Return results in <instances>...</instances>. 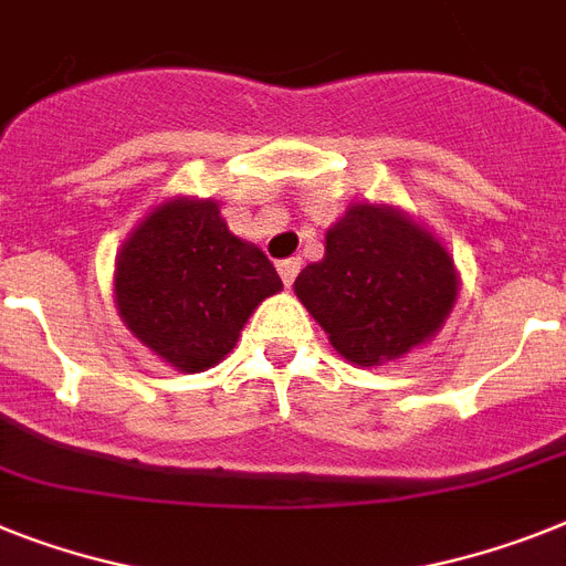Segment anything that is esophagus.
I'll use <instances>...</instances> for the list:
<instances>
[{"label":"esophagus","mask_w":566,"mask_h":566,"mask_svg":"<svg viewBox=\"0 0 566 566\" xmlns=\"http://www.w3.org/2000/svg\"><path fill=\"white\" fill-rule=\"evenodd\" d=\"M277 272H280V277H283V283H286V286H292L294 277H297V272H301V260H297V256L280 260Z\"/></svg>","instance_id":"obj_1"}]
</instances>
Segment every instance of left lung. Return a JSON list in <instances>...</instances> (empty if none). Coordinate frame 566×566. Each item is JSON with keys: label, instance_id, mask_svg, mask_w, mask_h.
I'll use <instances>...</instances> for the list:
<instances>
[{"label": "left lung", "instance_id": "1", "mask_svg": "<svg viewBox=\"0 0 566 566\" xmlns=\"http://www.w3.org/2000/svg\"><path fill=\"white\" fill-rule=\"evenodd\" d=\"M460 292L454 256L405 210L353 205L326 231V254L294 280V294L333 347L378 367L431 340Z\"/></svg>", "mask_w": 566, "mask_h": 566}]
</instances>
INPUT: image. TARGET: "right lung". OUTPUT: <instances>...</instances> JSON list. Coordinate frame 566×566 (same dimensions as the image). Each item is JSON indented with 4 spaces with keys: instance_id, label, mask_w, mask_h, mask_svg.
Returning <instances> with one entry per match:
<instances>
[{
    "instance_id": "obj_1",
    "label": "right lung",
    "mask_w": 566,
    "mask_h": 566,
    "mask_svg": "<svg viewBox=\"0 0 566 566\" xmlns=\"http://www.w3.org/2000/svg\"><path fill=\"white\" fill-rule=\"evenodd\" d=\"M280 289L272 260L233 237L210 199L176 196L153 208L115 260L126 329L181 373L222 361L251 312Z\"/></svg>"
}]
</instances>
